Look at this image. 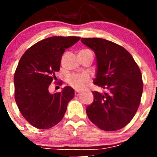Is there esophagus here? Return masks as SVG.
Wrapping results in <instances>:
<instances>
[{
	"label": "esophagus",
	"instance_id": "34e87169",
	"mask_svg": "<svg viewBox=\"0 0 157 157\" xmlns=\"http://www.w3.org/2000/svg\"><path fill=\"white\" fill-rule=\"evenodd\" d=\"M75 96H79V95L80 94V91H75Z\"/></svg>",
	"mask_w": 157,
	"mask_h": 157
}]
</instances>
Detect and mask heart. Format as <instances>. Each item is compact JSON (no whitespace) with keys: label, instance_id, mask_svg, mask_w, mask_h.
Wrapping results in <instances>:
<instances>
[{"label":"heart","instance_id":"b5f03b06","mask_svg":"<svg viewBox=\"0 0 157 157\" xmlns=\"http://www.w3.org/2000/svg\"><path fill=\"white\" fill-rule=\"evenodd\" d=\"M91 81L89 75L86 73L74 74L68 77V84L73 89L81 91L87 87V86Z\"/></svg>","mask_w":157,"mask_h":157}]
</instances>
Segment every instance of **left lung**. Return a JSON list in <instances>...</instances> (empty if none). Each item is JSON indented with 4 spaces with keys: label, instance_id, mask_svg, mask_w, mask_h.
Wrapping results in <instances>:
<instances>
[{
    "label": "left lung",
    "instance_id": "obj_1",
    "mask_svg": "<svg viewBox=\"0 0 157 157\" xmlns=\"http://www.w3.org/2000/svg\"><path fill=\"white\" fill-rule=\"evenodd\" d=\"M94 51L97 60L94 102L86 109L88 117L100 129L115 131L126 126L137 111L143 81L141 71L125 48L102 38H82Z\"/></svg>",
    "mask_w": 157,
    "mask_h": 157
}]
</instances>
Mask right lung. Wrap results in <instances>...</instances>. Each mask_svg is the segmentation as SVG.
<instances>
[{"label": "right lung", "mask_w": 157, "mask_h": 157, "mask_svg": "<svg viewBox=\"0 0 157 157\" xmlns=\"http://www.w3.org/2000/svg\"><path fill=\"white\" fill-rule=\"evenodd\" d=\"M80 40L75 36L48 37L28 48L20 59L14 75L15 102L25 120L34 127L50 128L63 118L68 102L75 97L74 89L66 86L52 94L48 87L60 71L66 48Z\"/></svg>", "instance_id": "add662e5"}]
</instances>
